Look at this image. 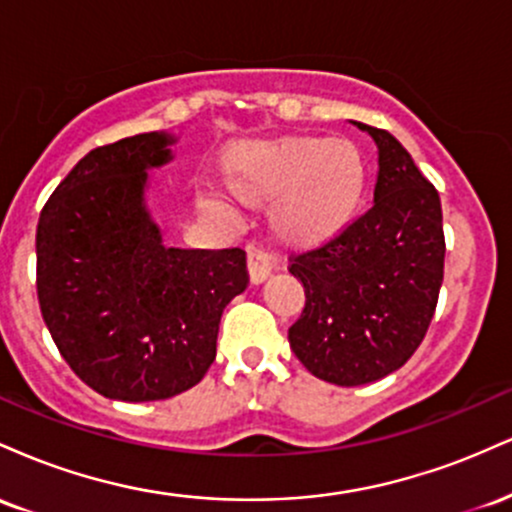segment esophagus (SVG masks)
<instances>
[{"mask_svg": "<svg viewBox=\"0 0 512 512\" xmlns=\"http://www.w3.org/2000/svg\"><path fill=\"white\" fill-rule=\"evenodd\" d=\"M272 267H274V260L269 252H262V250L248 252V276H250L252 286L267 281L269 274H272Z\"/></svg>", "mask_w": 512, "mask_h": 512, "instance_id": "esophagus-1", "label": "esophagus"}]
</instances>
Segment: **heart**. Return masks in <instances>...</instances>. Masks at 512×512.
I'll return each mask as SVG.
<instances>
[{
    "label": "heart",
    "mask_w": 512,
    "mask_h": 512,
    "mask_svg": "<svg viewBox=\"0 0 512 512\" xmlns=\"http://www.w3.org/2000/svg\"><path fill=\"white\" fill-rule=\"evenodd\" d=\"M228 185L252 207L271 204L274 236L296 250L337 240L363 207L368 166L349 139L289 137L248 142L226 161Z\"/></svg>",
    "instance_id": "heart-1"
}]
</instances>
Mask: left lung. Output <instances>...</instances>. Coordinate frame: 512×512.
Here are the masks:
<instances>
[{
  "instance_id": "left-lung-1",
  "label": "left lung",
  "mask_w": 512,
  "mask_h": 512,
  "mask_svg": "<svg viewBox=\"0 0 512 512\" xmlns=\"http://www.w3.org/2000/svg\"><path fill=\"white\" fill-rule=\"evenodd\" d=\"M354 125L378 146L373 207L291 264L305 289V308L289 330L293 354L315 378L342 387L375 383L419 349L445 262L436 187L390 132Z\"/></svg>"
}]
</instances>
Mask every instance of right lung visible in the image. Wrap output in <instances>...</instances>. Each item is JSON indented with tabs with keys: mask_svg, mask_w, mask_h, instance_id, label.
Returning <instances> with one entry per match:
<instances>
[{
	"mask_svg": "<svg viewBox=\"0 0 512 512\" xmlns=\"http://www.w3.org/2000/svg\"><path fill=\"white\" fill-rule=\"evenodd\" d=\"M178 137L146 132L88 151L43 207L38 301L69 368L98 395L154 402L190 390L216 358L226 305L245 291V252L168 248L149 170Z\"/></svg>",
	"mask_w": 512,
	"mask_h": 512,
	"instance_id": "right-lung-1",
	"label": "right lung"
}]
</instances>
